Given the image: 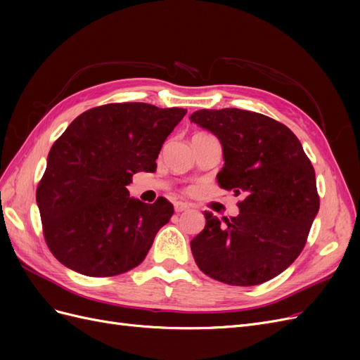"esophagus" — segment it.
I'll list each match as a JSON object with an SVG mask.
<instances>
[{
    "label": "esophagus",
    "mask_w": 360,
    "mask_h": 360,
    "mask_svg": "<svg viewBox=\"0 0 360 360\" xmlns=\"http://www.w3.org/2000/svg\"><path fill=\"white\" fill-rule=\"evenodd\" d=\"M189 207H191L189 204H186V202H181V201H176V202H174V210H176L177 213L184 212V210H188Z\"/></svg>",
    "instance_id": "34e87169"
}]
</instances>
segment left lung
I'll return each instance as SVG.
<instances>
[{
    "label": "left lung",
    "mask_w": 360,
    "mask_h": 360,
    "mask_svg": "<svg viewBox=\"0 0 360 360\" xmlns=\"http://www.w3.org/2000/svg\"><path fill=\"white\" fill-rule=\"evenodd\" d=\"M189 120L221 141L217 184L243 198L240 213L225 224L204 213V230L191 242L195 263L228 285L263 284L292 264L308 240L320 209L312 163L297 136L267 115L225 108Z\"/></svg>",
    "instance_id": "left-lung-1"
}]
</instances>
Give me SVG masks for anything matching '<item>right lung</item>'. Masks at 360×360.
Listing matches in <instances>:
<instances>
[{
    "label": "right lung",
    "mask_w": 360,
    "mask_h": 360,
    "mask_svg": "<svg viewBox=\"0 0 360 360\" xmlns=\"http://www.w3.org/2000/svg\"><path fill=\"white\" fill-rule=\"evenodd\" d=\"M183 108L108 103L76 117L53 143L36 191L45 242L61 264L81 275L126 274L144 261L174 207L130 198L139 171L155 172L162 144Z\"/></svg>",
    "instance_id": "obj_1"
}]
</instances>
